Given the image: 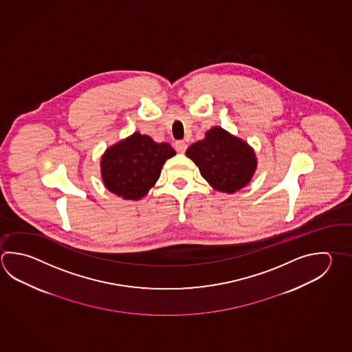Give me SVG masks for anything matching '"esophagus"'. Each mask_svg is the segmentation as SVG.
I'll return each instance as SVG.
<instances>
[{"instance_id": "esophagus-1", "label": "esophagus", "mask_w": 352, "mask_h": 352, "mask_svg": "<svg viewBox=\"0 0 352 352\" xmlns=\"http://www.w3.org/2000/svg\"><path fill=\"white\" fill-rule=\"evenodd\" d=\"M174 148H175V151L178 153H184L186 151V148H188V144H186L184 140H177L174 143Z\"/></svg>"}]
</instances>
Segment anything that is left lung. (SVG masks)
Listing matches in <instances>:
<instances>
[{
  "label": "left lung",
  "mask_w": 352,
  "mask_h": 352,
  "mask_svg": "<svg viewBox=\"0 0 352 352\" xmlns=\"http://www.w3.org/2000/svg\"><path fill=\"white\" fill-rule=\"evenodd\" d=\"M186 157L198 166L204 179L217 190L234 192L250 182L256 168L252 148L219 126L188 148Z\"/></svg>",
  "instance_id": "1"
}]
</instances>
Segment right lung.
<instances>
[{
	"mask_svg": "<svg viewBox=\"0 0 352 352\" xmlns=\"http://www.w3.org/2000/svg\"><path fill=\"white\" fill-rule=\"evenodd\" d=\"M175 155L168 143H155L148 135L134 133L107 149L102 157V177L107 189L124 199L144 197L160 178L163 164Z\"/></svg>",
	"mask_w": 352,
	"mask_h": 352,
	"instance_id": "1",
	"label": "right lung"
}]
</instances>
